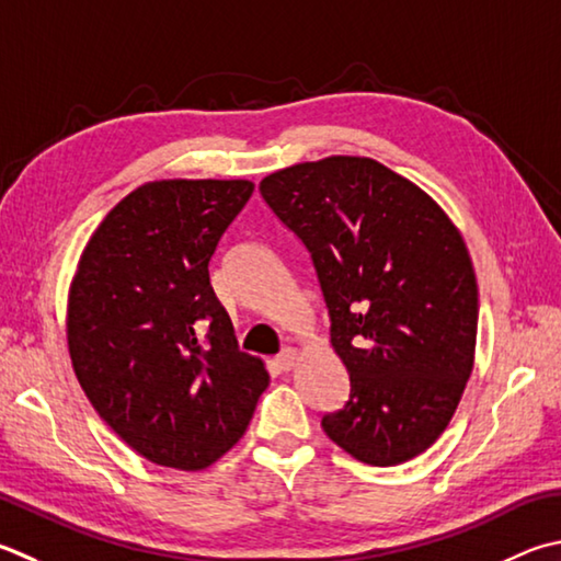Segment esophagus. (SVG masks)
Wrapping results in <instances>:
<instances>
[{"instance_id": "34e87169", "label": "esophagus", "mask_w": 561, "mask_h": 561, "mask_svg": "<svg viewBox=\"0 0 561 561\" xmlns=\"http://www.w3.org/2000/svg\"><path fill=\"white\" fill-rule=\"evenodd\" d=\"M297 360H299L297 351H294V348H287V351H282V353L277 355V360H274V363H277V368H279V370L289 373V370L294 368V365H297Z\"/></svg>"}]
</instances>
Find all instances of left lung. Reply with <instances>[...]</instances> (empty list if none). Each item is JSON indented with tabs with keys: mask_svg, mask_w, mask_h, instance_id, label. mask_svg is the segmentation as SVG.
Here are the masks:
<instances>
[{
	"mask_svg": "<svg viewBox=\"0 0 561 561\" xmlns=\"http://www.w3.org/2000/svg\"><path fill=\"white\" fill-rule=\"evenodd\" d=\"M260 193L311 252L351 375L325 436L370 466L420 456L473 370L478 284L461 232L430 193L368 157L279 169Z\"/></svg>",
	"mask_w": 561,
	"mask_h": 561,
	"instance_id": "obj_1",
	"label": "left lung"
}]
</instances>
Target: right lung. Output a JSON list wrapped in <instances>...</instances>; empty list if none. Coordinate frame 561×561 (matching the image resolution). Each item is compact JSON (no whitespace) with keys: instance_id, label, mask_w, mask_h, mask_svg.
I'll use <instances>...</instances> for the list:
<instances>
[{"instance_id":"obj_1","label":"right lung","mask_w":561,"mask_h":561,"mask_svg":"<svg viewBox=\"0 0 561 561\" xmlns=\"http://www.w3.org/2000/svg\"><path fill=\"white\" fill-rule=\"evenodd\" d=\"M252 191L245 179L149 181L107 213L70 282L76 378L110 430L157 466L216 463L270 385L208 277Z\"/></svg>"}]
</instances>
